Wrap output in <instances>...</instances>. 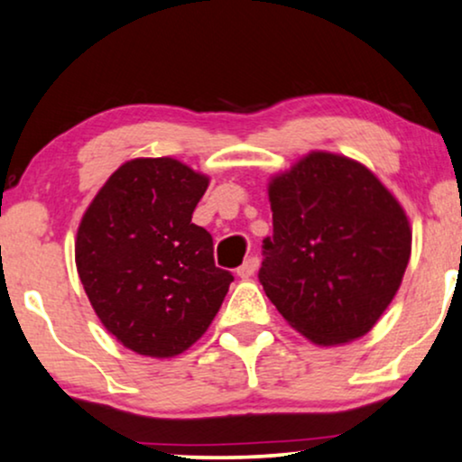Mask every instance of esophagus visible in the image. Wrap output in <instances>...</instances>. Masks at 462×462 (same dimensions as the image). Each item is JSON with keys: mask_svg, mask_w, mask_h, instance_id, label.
Returning <instances> with one entry per match:
<instances>
[{"mask_svg": "<svg viewBox=\"0 0 462 462\" xmlns=\"http://www.w3.org/2000/svg\"><path fill=\"white\" fill-rule=\"evenodd\" d=\"M257 267H259V259L257 257H248L240 267H237V276H240V278L254 276Z\"/></svg>", "mask_w": 462, "mask_h": 462, "instance_id": "obj_1", "label": "esophagus"}]
</instances>
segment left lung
<instances>
[{"instance_id": "left-lung-1", "label": "left lung", "mask_w": 462, "mask_h": 462, "mask_svg": "<svg viewBox=\"0 0 462 462\" xmlns=\"http://www.w3.org/2000/svg\"><path fill=\"white\" fill-rule=\"evenodd\" d=\"M274 236L259 281L278 312L315 345L373 329L401 287L411 226L394 195L364 164L310 152L267 186Z\"/></svg>"}]
</instances>
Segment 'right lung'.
Listing matches in <instances>:
<instances>
[{"label": "right lung", "instance_id": "right-lung-1", "mask_svg": "<svg viewBox=\"0 0 462 462\" xmlns=\"http://www.w3.org/2000/svg\"><path fill=\"white\" fill-rule=\"evenodd\" d=\"M209 178L175 158H134L85 209L74 261L92 309L126 349L173 357L220 310L231 272L214 263L212 236L192 222Z\"/></svg>", "mask_w": 462, "mask_h": 462}]
</instances>
